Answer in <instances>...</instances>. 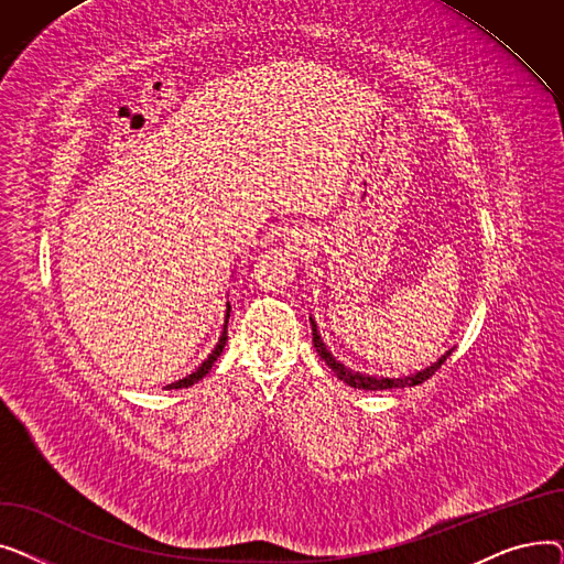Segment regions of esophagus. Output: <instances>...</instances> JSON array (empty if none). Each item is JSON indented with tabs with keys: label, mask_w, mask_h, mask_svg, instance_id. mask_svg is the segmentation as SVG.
Masks as SVG:
<instances>
[{
	"label": "esophagus",
	"mask_w": 564,
	"mask_h": 564,
	"mask_svg": "<svg viewBox=\"0 0 564 564\" xmlns=\"http://www.w3.org/2000/svg\"><path fill=\"white\" fill-rule=\"evenodd\" d=\"M290 245H292L294 251L304 253V251L311 247V235H308L306 230H302V228H294V230L290 232Z\"/></svg>",
	"instance_id": "esophagus-1"
}]
</instances>
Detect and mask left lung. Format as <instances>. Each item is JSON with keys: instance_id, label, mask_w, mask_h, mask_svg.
<instances>
[{"instance_id": "obj_1", "label": "left lung", "mask_w": 564, "mask_h": 564, "mask_svg": "<svg viewBox=\"0 0 564 564\" xmlns=\"http://www.w3.org/2000/svg\"><path fill=\"white\" fill-rule=\"evenodd\" d=\"M311 327H313V345H315L319 357L324 359V364H327V366L334 370V375H336L340 381L349 383L351 389H364V391H387V389L419 387V383L427 381L443 364H446V359L451 357V351H453V349H448L436 364L427 366L425 370H421V372H416V375H406V377H375V375H366V372H359V370H351V368H347L345 364L336 361L334 354L327 349V345H324V340L319 338L317 324H315L313 317H311Z\"/></svg>"}]
</instances>
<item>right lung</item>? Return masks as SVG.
<instances>
[{
  "instance_id": "add662e5",
  "label": "right lung",
  "mask_w": 564,
  "mask_h": 564,
  "mask_svg": "<svg viewBox=\"0 0 564 564\" xmlns=\"http://www.w3.org/2000/svg\"><path fill=\"white\" fill-rule=\"evenodd\" d=\"M228 317H230V304L226 306V322H224V332H221V338H219V343H217V347L213 349V354L210 357H207L192 375H187V377H183V379H177L175 383H171V387H166V389H187V387H192V383H196L198 379H203L207 372L213 370V366H215V361L219 359V354L224 351V347H226V340H228Z\"/></svg>"
}]
</instances>
